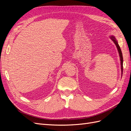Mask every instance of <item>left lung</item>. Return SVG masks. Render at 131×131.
Returning a JSON list of instances; mask_svg holds the SVG:
<instances>
[{"label": "left lung", "instance_id": "1", "mask_svg": "<svg viewBox=\"0 0 131 131\" xmlns=\"http://www.w3.org/2000/svg\"><path fill=\"white\" fill-rule=\"evenodd\" d=\"M110 38H111V39H112L113 41L114 42V43H115V45H116V47H117L118 51V53H119V55H120V60H121V72H122V73H123V57H122V52H121V49H120V47L119 45H118V43H117L116 40L115 39V38L113 36H112Z\"/></svg>", "mask_w": 131, "mask_h": 131}]
</instances>
